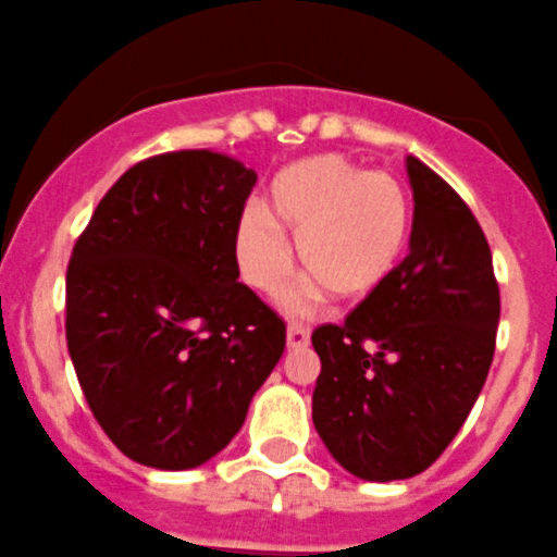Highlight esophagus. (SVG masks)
Here are the masks:
<instances>
[{
  "label": "esophagus",
  "mask_w": 557,
  "mask_h": 557,
  "mask_svg": "<svg viewBox=\"0 0 557 557\" xmlns=\"http://www.w3.org/2000/svg\"><path fill=\"white\" fill-rule=\"evenodd\" d=\"M287 347L289 349L309 347V331H306L304 325H289L287 327Z\"/></svg>",
  "instance_id": "obj_1"
}]
</instances>
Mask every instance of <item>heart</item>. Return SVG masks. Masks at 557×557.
<instances>
[{"instance_id":"obj_1","label":"heart","mask_w":557,"mask_h":557,"mask_svg":"<svg viewBox=\"0 0 557 557\" xmlns=\"http://www.w3.org/2000/svg\"><path fill=\"white\" fill-rule=\"evenodd\" d=\"M298 240V262L342 304H367L405 264L412 240L410 190L385 172H369L338 152L300 158L275 174L268 210L237 215L235 257L259 293L282 287L289 264L284 232Z\"/></svg>"}]
</instances>
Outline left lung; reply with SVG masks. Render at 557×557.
I'll return each mask as SVG.
<instances>
[{
    "label": "left lung",
    "mask_w": 557,
    "mask_h": 557,
    "mask_svg": "<svg viewBox=\"0 0 557 557\" xmlns=\"http://www.w3.org/2000/svg\"><path fill=\"white\" fill-rule=\"evenodd\" d=\"M412 240L383 293L311 333L322 372L311 418L331 457L363 481L423 473L457 437L495 355L492 251L468 205L407 156Z\"/></svg>",
    "instance_id": "1"
}]
</instances>
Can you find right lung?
Returning a JSON list of instances; mask_svg holds the SVG:
<instances>
[{
    "instance_id": "add662e5",
    "label": "right lung",
    "mask_w": 557,
    "mask_h": 557,
    "mask_svg": "<svg viewBox=\"0 0 557 557\" xmlns=\"http://www.w3.org/2000/svg\"><path fill=\"white\" fill-rule=\"evenodd\" d=\"M257 174L235 158H147L100 199L67 264V352L89 410L134 462L190 470L240 432L287 327L237 282Z\"/></svg>"
}]
</instances>
